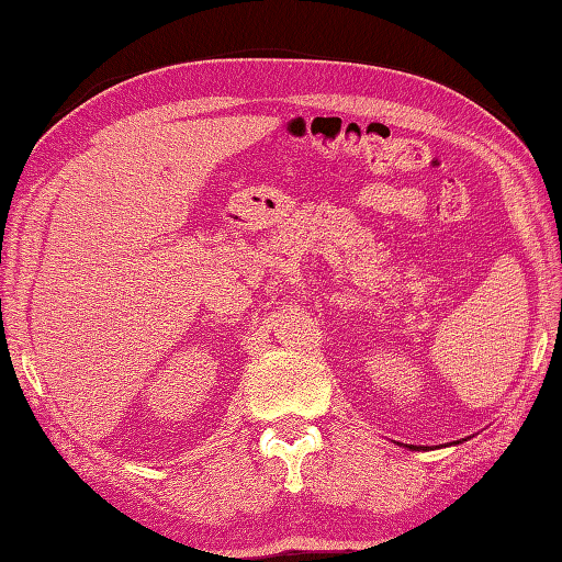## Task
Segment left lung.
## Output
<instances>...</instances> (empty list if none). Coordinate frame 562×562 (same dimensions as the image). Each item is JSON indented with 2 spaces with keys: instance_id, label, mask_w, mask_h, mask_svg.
<instances>
[{
  "instance_id": "8db88e82",
  "label": "left lung",
  "mask_w": 562,
  "mask_h": 562,
  "mask_svg": "<svg viewBox=\"0 0 562 562\" xmlns=\"http://www.w3.org/2000/svg\"><path fill=\"white\" fill-rule=\"evenodd\" d=\"M411 449H413V447H411Z\"/></svg>"
}]
</instances>
